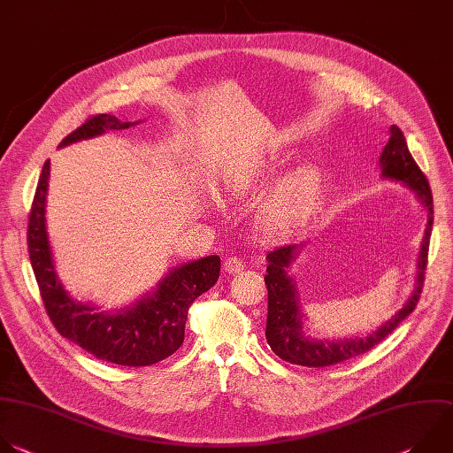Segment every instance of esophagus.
Listing matches in <instances>:
<instances>
[{
    "label": "esophagus",
    "instance_id": "obj_1",
    "mask_svg": "<svg viewBox=\"0 0 453 453\" xmlns=\"http://www.w3.org/2000/svg\"><path fill=\"white\" fill-rule=\"evenodd\" d=\"M243 268H245L243 259H242V257H236V256L227 257L226 263H224V270H226L227 273H240Z\"/></svg>",
    "mask_w": 453,
    "mask_h": 453
}]
</instances>
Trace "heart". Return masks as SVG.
<instances>
[{"instance_id":"obj_1","label":"heart","mask_w":453,"mask_h":453,"mask_svg":"<svg viewBox=\"0 0 453 453\" xmlns=\"http://www.w3.org/2000/svg\"><path fill=\"white\" fill-rule=\"evenodd\" d=\"M273 167L254 171L243 181L233 185V190H247L261 181ZM324 194L322 174L313 167H304L288 176L273 192L265 208V226L272 233L286 234L303 226L319 208Z\"/></svg>"}]
</instances>
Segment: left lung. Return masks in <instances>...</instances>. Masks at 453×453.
Segmentation results:
<instances>
[{
    "mask_svg": "<svg viewBox=\"0 0 453 453\" xmlns=\"http://www.w3.org/2000/svg\"><path fill=\"white\" fill-rule=\"evenodd\" d=\"M380 167L382 176L402 181L412 190H416L418 199L428 210V222L425 229V238L419 250L418 261V277L414 291L409 298V303L391 319L388 320L379 331L372 333L365 338H352L343 342H315L308 340L303 334V317L298 313L295 286L291 279L286 275V268L295 259L298 245H286L268 252V266L265 275V284L268 289V315H266V342L270 349L286 363L308 366V368H324L331 365L343 363L352 359L359 354L372 350L379 345L384 338H388L400 322H403L416 308L423 280H425V268L428 261V243L432 233V219H434V203L430 185L426 176L421 173L414 158L411 157L405 136L398 126L389 127V140L380 155Z\"/></svg>",
    "mask_w": 453,
    "mask_h": 453,
    "instance_id": "left-lung-1",
    "label": "left lung"
}]
</instances>
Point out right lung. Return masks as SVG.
I'll use <instances>...</instances> for the list:
<instances>
[{
	"label": "right lung",
	"instance_id": "1",
	"mask_svg": "<svg viewBox=\"0 0 453 453\" xmlns=\"http://www.w3.org/2000/svg\"><path fill=\"white\" fill-rule=\"evenodd\" d=\"M129 126V122H120L108 113L90 115L60 145L101 134L104 129H126ZM48 178L50 160L42 167L34 196L27 242L42 303L55 329L94 357L120 366H150L173 356L183 345L194 300L219 279L220 257L208 256L174 268L153 295L117 315L97 313L92 306L76 304L53 268L44 217Z\"/></svg>",
	"mask_w": 453,
	"mask_h": 453
}]
</instances>
